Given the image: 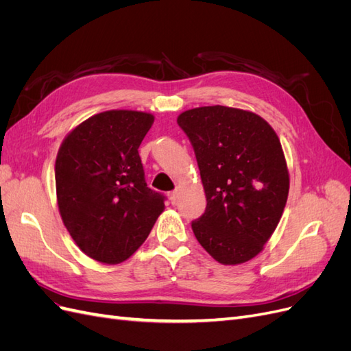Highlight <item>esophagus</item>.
I'll list each match as a JSON object with an SVG mask.
<instances>
[{
  "label": "esophagus",
  "mask_w": 351,
  "mask_h": 351,
  "mask_svg": "<svg viewBox=\"0 0 351 351\" xmlns=\"http://www.w3.org/2000/svg\"><path fill=\"white\" fill-rule=\"evenodd\" d=\"M168 196H169V200H171V204L176 205L177 200H178V190H174V192H171Z\"/></svg>",
  "instance_id": "obj_1"
}]
</instances>
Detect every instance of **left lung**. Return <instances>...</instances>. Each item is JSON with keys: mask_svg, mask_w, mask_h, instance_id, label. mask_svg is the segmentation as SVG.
Segmentation results:
<instances>
[{"mask_svg": "<svg viewBox=\"0 0 351 351\" xmlns=\"http://www.w3.org/2000/svg\"><path fill=\"white\" fill-rule=\"evenodd\" d=\"M192 143L206 195L192 222L200 246L222 265L259 254L277 228L290 177L277 133L252 111L199 107L178 115Z\"/></svg>", "mask_w": 351, "mask_h": 351, "instance_id": "1", "label": "left lung"}]
</instances>
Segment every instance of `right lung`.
Returning a JSON list of instances; mask_svg holds the SVG:
<instances>
[{"label": "right lung", "mask_w": 351, "mask_h": 351, "mask_svg": "<svg viewBox=\"0 0 351 351\" xmlns=\"http://www.w3.org/2000/svg\"><path fill=\"white\" fill-rule=\"evenodd\" d=\"M154 120L142 111H104L74 127L60 146V215L74 243L95 261L129 259L165 208V197L145 182L137 151Z\"/></svg>", "instance_id": "right-lung-1"}]
</instances>
